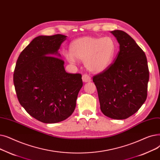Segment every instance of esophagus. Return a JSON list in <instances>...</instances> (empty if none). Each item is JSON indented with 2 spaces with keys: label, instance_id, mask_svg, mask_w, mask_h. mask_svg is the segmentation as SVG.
<instances>
[{
  "label": "esophagus",
  "instance_id": "esophagus-1",
  "mask_svg": "<svg viewBox=\"0 0 160 160\" xmlns=\"http://www.w3.org/2000/svg\"><path fill=\"white\" fill-rule=\"evenodd\" d=\"M82 79L83 81V82H90L91 81V78H90V76L87 73L85 74H83L82 76Z\"/></svg>",
  "mask_w": 160,
  "mask_h": 160
}]
</instances>
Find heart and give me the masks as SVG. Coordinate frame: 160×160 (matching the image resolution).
<instances>
[{
	"label": "heart",
	"mask_w": 160,
	"mask_h": 160,
	"mask_svg": "<svg viewBox=\"0 0 160 160\" xmlns=\"http://www.w3.org/2000/svg\"><path fill=\"white\" fill-rule=\"evenodd\" d=\"M117 51V43L112 38L85 36L73 40L70 45V54H66L68 62L84 61L85 66L92 72H101L111 64Z\"/></svg>",
	"instance_id": "obj_1"
}]
</instances>
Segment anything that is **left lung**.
<instances>
[{
  "label": "left lung",
  "mask_w": 160,
  "mask_h": 160,
  "mask_svg": "<svg viewBox=\"0 0 160 160\" xmlns=\"http://www.w3.org/2000/svg\"><path fill=\"white\" fill-rule=\"evenodd\" d=\"M120 51L112 64L93 77L103 115L126 119L138 111L147 100L149 70L145 53L122 30L111 32Z\"/></svg>",
  "instance_id": "8db88e82"
}]
</instances>
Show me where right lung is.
Listing matches in <instances>:
<instances>
[{
    "label": "right lung",
    "instance_id": "right-lung-1",
    "mask_svg": "<svg viewBox=\"0 0 160 160\" xmlns=\"http://www.w3.org/2000/svg\"><path fill=\"white\" fill-rule=\"evenodd\" d=\"M66 37L35 38L21 52L15 68L13 84L20 104L43 123L59 122L72 115L82 87L81 74L66 72L64 60L57 57Z\"/></svg>",
    "mask_w": 160,
    "mask_h": 160
}]
</instances>
